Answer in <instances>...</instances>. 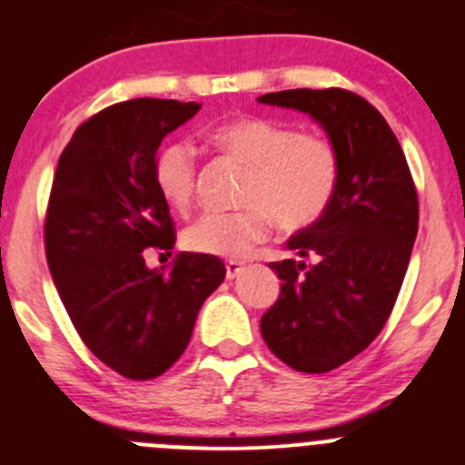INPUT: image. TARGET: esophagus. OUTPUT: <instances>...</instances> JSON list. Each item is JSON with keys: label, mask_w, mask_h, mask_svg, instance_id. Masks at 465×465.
I'll list each match as a JSON object with an SVG mask.
<instances>
[{"label": "esophagus", "mask_w": 465, "mask_h": 465, "mask_svg": "<svg viewBox=\"0 0 465 465\" xmlns=\"http://www.w3.org/2000/svg\"><path fill=\"white\" fill-rule=\"evenodd\" d=\"M224 268H227V280H236V277L242 272L241 262H227L224 263Z\"/></svg>", "instance_id": "34e87169"}]
</instances>
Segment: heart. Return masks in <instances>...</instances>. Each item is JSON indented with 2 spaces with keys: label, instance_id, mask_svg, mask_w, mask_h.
<instances>
[{
  "label": "heart",
  "instance_id": "b5f03b06",
  "mask_svg": "<svg viewBox=\"0 0 465 465\" xmlns=\"http://www.w3.org/2000/svg\"><path fill=\"white\" fill-rule=\"evenodd\" d=\"M211 142L247 167L236 213H206L183 232L185 250L203 257L241 259L271 232L316 227L335 203L341 158L331 140L298 133L268 116H236L211 130ZM158 194L173 211H188L197 188V160L188 142H169L153 163Z\"/></svg>",
  "mask_w": 465,
  "mask_h": 465
}]
</instances>
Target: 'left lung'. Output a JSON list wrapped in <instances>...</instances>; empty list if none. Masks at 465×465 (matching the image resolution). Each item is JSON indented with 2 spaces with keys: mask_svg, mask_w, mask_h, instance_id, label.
<instances>
[{
  "mask_svg": "<svg viewBox=\"0 0 465 465\" xmlns=\"http://www.w3.org/2000/svg\"><path fill=\"white\" fill-rule=\"evenodd\" d=\"M259 103L310 114L341 158L340 193L328 215L286 242L301 259L271 263L282 292L262 316L263 341L282 362L323 374L383 331L418 236V190L392 128L362 95L289 89Z\"/></svg>",
  "mask_w": 465,
  "mask_h": 465,
  "instance_id": "8db88e82",
  "label": "left lung"
}]
</instances>
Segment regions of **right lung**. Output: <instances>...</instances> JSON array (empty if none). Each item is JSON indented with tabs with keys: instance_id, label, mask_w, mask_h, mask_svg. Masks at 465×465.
<instances>
[{
	"instance_id": "right-lung-1",
	"label": "right lung",
	"mask_w": 465,
	"mask_h": 465,
	"mask_svg": "<svg viewBox=\"0 0 465 465\" xmlns=\"http://www.w3.org/2000/svg\"><path fill=\"white\" fill-rule=\"evenodd\" d=\"M199 103L134 98L86 119L64 149L45 215V257L77 335L133 381L164 374L188 346L203 301L224 280L218 257L181 252L146 268V247L176 242L153 163Z\"/></svg>"
}]
</instances>
